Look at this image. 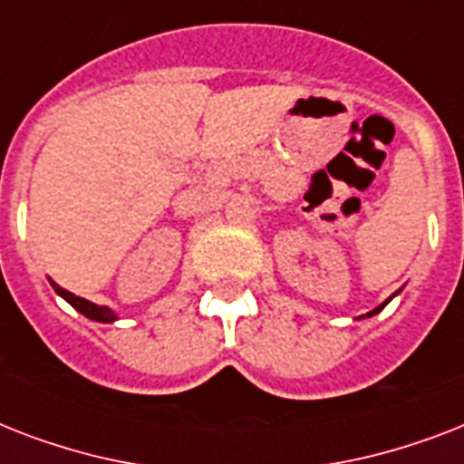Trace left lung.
I'll return each instance as SVG.
<instances>
[{"mask_svg":"<svg viewBox=\"0 0 464 464\" xmlns=\"http://www.w3.org/2000/svg\"><path fill=\"white\" fill-rule=\"evenodd\" d=\"M397 294H400V291H397ZM397 294H392V296H390V298H388V301H385V304H381V305H378V308H373V310H371V313H366V315H361V317H373V315H375V313H381V310H382V308H385V305H388V304H390V301H392V298H395V296H397Z\"/></svg>","mask_w":464,"mask_h":464,"instance_id":"left-lung-1","label":"left lung"}]
</instances>
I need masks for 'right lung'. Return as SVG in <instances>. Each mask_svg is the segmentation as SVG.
Here are the masks:
<instances>
[{
	"label": "right lung",
	"instance_id": "right-lung-1",
	"mask_svg": "<svg viewBox=\"0 0 464 464\" xmlns=\"http://www.w3.org/2000/svg\"><path fill=\"white\" fill-rule=\"evenodd\" d=\"M50 284H53V289H54V294H57V296L64 298V301H67L72 308L79 310V313L89 317V320H96V323H115V320H118V313H115L112 308H108V305L91 304V301H86V298L74 296L72 291L62 289L60 284H54L53 279H50Z\"/></svg>",
	"mask_w": 464,
	"mask_h": 464
}]
</instances>
